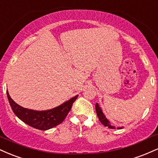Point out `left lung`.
Returning <instances> with one entry per match:
<instances>
[{
    "mask_svg": "<svg viewBox=\"0 0 158 158\" xmlns=\"http://www.w3.org/2000/svg\"><path fill=\"white\" fill-rule=\"evenodd\" d=\"M95 108H96V111H97V114L98 117H99V121H100V123H102V124H103V126H108V128H112V129L116 128L115 126H111V125L110 124V122L108 120V119H107L106 116H105V114H103L102 109H101L100 107H99V105H98V103H96ZM122 128L123 127H120V128Z\"/></svg>",
    "mask_w": 158,
    "mask_h": 158,
    "instance_id": "8db88e82",
    "label": "left lung"
}]
</instances>
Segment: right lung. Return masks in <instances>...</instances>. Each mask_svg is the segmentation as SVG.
Wrapping results in <instances>:
<instances>
[{
	"mask_svg": "<svg viewBox=\"0 0 158 158\" xmlns=\"http://www.w3.org/2000/svg\"><path fill=\"white\" fill-rule=\"evenodd\" d=\"M6 94L9 102L14 114L26 124L33 127L36 129L43 130V131L53 128L62 123L71 109L73 103L78 97V95L75 96L67 102L52 109L34 110L24 108L15 103L10 97L7 90Z\"/></svg>",
	"mask_w": 158,
	"mask_h": 158,
	"instance_id": "add662e5",
	"label": "right lung"
}]
</instances>
